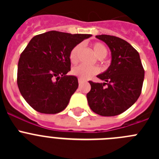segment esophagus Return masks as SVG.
<instances>
[{
    "label": "esophagus",
    "mask_w": 159,
    "mask_h": 159,
    "mask_svg": "<svg viewBox=\"0 0 159 159\" xmlns=\"http://www.w3.org/2000/svg\"><path fill=\"white\" fill-rule=\"evenodd\" d=\"M83 82H84V81H83L82 80H80V79H79V84H80H80H82Z\"/></svg>",
    "instance_id": "1"
}]
</instances>
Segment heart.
<instances>
[{
    "mask_svg": "<svg viewBox=\"0 0 159 159\" xmlns=\"http://www.w3.org/2000/svg\"><path fill=\"white\" fill-rule=\"evenodd\" d=\"M81 48H82L81 44H77L73 48L70 52V60L71 63H76L78 61L79 55L80 52ZM92 49L95 56L99 59L104 58L107 54V49L105 47V45L101 43H94L92 45ZM72 73L79 79L83 80H87L98 74L99 68L96 67H88L86 65L81 64V65L74 67L72 69Z\"/></svg>",
    "mask_w": 159,
    "mask_h": 159,
    "instance_id": "1",
    "label": "heart"
}]
</instances>
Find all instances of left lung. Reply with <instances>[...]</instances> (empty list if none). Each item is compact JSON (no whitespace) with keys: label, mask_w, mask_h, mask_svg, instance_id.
Returning <instances> with one entry per match:
<instances>
[{"label":"left lung","mask_w":159,"mask_h":159,"mask_svg":"<svg viewBox=\"0 0 159 159\" xmlns=\"http://www.w3.org/2000/svg\"><path fill=\"white\" fill-rule=\"evenodd\" d=\"M95 37L110 48L111 61L106 71L97 75L104 82L89 81L91 91L87 94L88 105L99 116H118L139 99L145 71L139 54L128 42L109 35Z\"/></svg>","instance_id":"8db88e82"}]
</instances>
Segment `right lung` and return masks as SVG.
Wrapping results in <instances>:
<instances>
[{
	"instance_id": "1",
	"label": "right lung",
	"mask_w": 159,
	"mask_h": 159,
	"mask_svg": "<svg viewBox=\"0 0 159 159\" xmlns=\"http://www.w3.org/2000/svg\"><path fill=\"white\" fill-rule=\"evenodd\" d=\"M91 34L49 31L35 36L19 59L17 85L34 110L57 114L67 107L78 88V79L67 75L71 70L70 52Z\"/></svg>"
}]
</instances>
